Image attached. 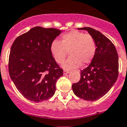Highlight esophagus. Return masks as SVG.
I'll list each match as a JSON object with an SVG mask.
<instances>
[{
    "instance_id": "obj_1",
    "label": "esophagus",
    "mask_w": 127,
    "mask_h": 127,
    "mask_svg": "<svg viewBox=\"0 0 127 127\" xmlns=\"http://www.w3.org/2000/svg\"><path fill=\"white\" fill-rule=\"evenodd\" d=\"M68 73H69V71H68V70H64V71H63L64 75L68 74Z\"/></svg>"
}]
</instances>
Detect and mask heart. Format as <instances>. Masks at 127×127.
I'll list each match as a JSON object with an SVG mask.
<instances>
[{"label": "heart", "mask_w": 127, "mask_h": 127, "mask_svg": "<svg viewBox=\"0 0 127 127\" xmlns=\"http://www.w3.org/2000/svg\"><path fill=\"white\" fill-rule=\"evenodd\" d=\"M50 50L59 64L64 61L69 53L70 57L63 66L66 69H73L79 67L81 64L86 65L92 61L96 52V43L91 35L72 31L64 34L60 41H53Z\"/></svg>", "instance_id": "heart-1"}]
</instances>
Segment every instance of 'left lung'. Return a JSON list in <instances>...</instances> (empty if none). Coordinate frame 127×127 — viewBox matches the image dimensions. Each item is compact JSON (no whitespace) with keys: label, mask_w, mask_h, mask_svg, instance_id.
<instances>
[{"label":"left lung","mask_w":127,"mask_h":127,"mask_svg":"<svg viewBox=\"0 0 127 127\" xmlns=\"http://www.w3.org/2000/svg\"><path fill=\"white\" fill-rule=\"evenodd\" d=\"M86 30L94 37L96 52L90 64L80 71V79L72 84L77 96L88 101L100 99L111 90L118 77V56L115 46L109 38L91 27Z\"/></svg>","instance_id":"left-lung-1"}]
</instances>
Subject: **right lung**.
I'll return each instance as SVG.
<instances>
[{
    "instance_id": "obj_1",
    "label": "right lung",
    "mask_w": 127,
    "mask_h": 127,
    "mask_svg": "<svg viewBox=\"0 0 127 127\" xmlns=\"http://www.w3.org/2000/svg\"><path fill=\"white\" fill-rule=\"evenodd\" d=\"M61 31L33 27L17 37L11 48L8 68L11 79L25 98L42 102L52 96L63 70L56 62L50 45Z\"/></svg>"
}]
</instances>
